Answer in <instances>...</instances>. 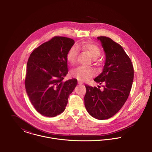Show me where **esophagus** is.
<instances>
[{
  "label": "esophagus",
  "instance_id": "esophagus-1",
  "mask_svg": "<svg viewBox=\"0 0 152 152\" xmlns=\"http://www.w3.org/2000/svg\"><path fill=\"white\" fill-rule=\"evenodd\" d=\"M78 84H80V85H81V84H83V83L82 81H80V80H78Z\"/></svg>",
  "mask_w": 152,
  "mask_h": 152
}]
</instances>
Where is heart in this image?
Wrapping results in <instances>:
<instances>
[{
  "label": "heart",
  "mask_w": 152,
  "mask_h": 152,
  "mask_svg": "<svg viewBox=\"0 0 152 152\" xmlns=\"http://www.w3.org/2000/svg\"><path fill=\"white\" fill-rule=\"evenodd\" d=\"M81 47L86 50L94 59L98 58L101 54L100 48L95 44L82 43ZM78 54V48L74 45L70 48L66 54V60L70 64L75 63ZM72 77L77 78L78 80L86 81L95 75V71L89 68L80 66L73 69L71 72Z\"/></svg>",
  "instance_id": "heart-1"
}]
</instances>
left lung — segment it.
I'll return each mask as SVG.
<instances>
[{"label":"left lung","instance_id":"obj_1","mask_svg":"<svg viewBox=\"0 0 152 152\" xmlns=\"http://www.w3.org/2000/svg\"><path fill=\"white\" fill-rule=\"evenodd\" d=\"M97 39L105 53V63L102 72L94 81L100 85L103 84L104 89L86 85L84 104L91 116L103 120L115 115L126 101L134 71L130 58L121 45L105 36Z\"/></svg>","mask_w":152,"mask_h":152}]
</instances>
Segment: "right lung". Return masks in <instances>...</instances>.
<instances>
[{
	"mask_svg": "<svg viewBox=\"0 0 152 152\" xmlns=\"http://www.w3.org/2000/svg\"><path fill=\"white\" fill-rule=\"evenodd\" d=\"M75 43L72 39L56 36L30 54L25 88L28 98L42 115L54 117L63 112L77 80L64 81L68 74L66 54Z\"/></svg>",
	"mask_w": 152,
	"mask_h": 152,
	"instance_id": "obj_1",
	"label": "right lung"
}]
</instances>
